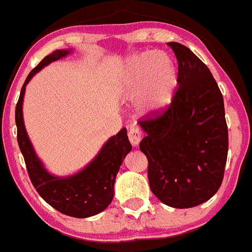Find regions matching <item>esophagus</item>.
<instances>
[{"label": "esophagus", "instance_id": "34e87169", "mask_svg": "<svg viewBox=\"0 0 252 252\" xmlns=\"http://www.w3.org/2000/svg\"><path fill=\"white\" fill-rule=\"evenodd\" d=\"M128 139H129V142H131V144L133 147L138 146L139 142H141V139H142V131H141V129L137 128V127H132V128H129Z\"/></svg>", "mask_w": 252, "mask_h": 252}]
</instances>
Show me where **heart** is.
Masks as SVG:
<instances>
[{"mask_svg":"<svg viewBox=\"0 0 252 252\" xmlns=\"http://www.w3.org/2000/svg\"><path fill=\"white\" fill-rule=\"evenodd\" d=\"M120 82L126 96H138L139 110L152 114L163 110L170 104L178 74L173 60L166 54L143 52L127 60Z\"/></svg>","mask_w":252,"mask_h":252,"instance_id":"obj_1","label":"heart"}]
</instances>
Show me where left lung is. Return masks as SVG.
Instances as JSON below:
<instances>
[{
    "mask_svg": "<svg viewBox=\"0 0 252 252\" xmlns=\"http://www.w3.org/2000/svg\"><path fill=\"white\" fill-rule=\"evenodd\" d=\"M178 60V91L170 105L139 121L146 137L148 181L174 208L208 201L220 188L228 157L223 95L208 67L185 45L169 42Z\"/></svg>",
    "mask_w": 252,
    "mask_h": 252,
    "instance_id": "8db88e82",
    "label": "left lung"
}]
</instances>
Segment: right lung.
Returning a JSON list of instances; mask_svg holds the SVG:
<instances>
[{"label": "right lung", "mask_w": 252, "mask_h": 252, "mask_svg": "<svg viewBox=\"0 0 252 252\" xmlns=\"http://www.w3.org/2000/svg\"><path fill=\"white\" fill-rule=\"evenodd\" d=\"M69 52L71 50H56L45 56L28 74L16 106L17 139L32 184L42 200L66 216L87 218L100 213L113 201L116 174L127 153L132 149L126 128L124 127L116 136L109 138L95 158L83 170L74 175L60 178L51 175L35 154L24 127L22 111L26 87L34 74L46 64L67 56Z\"/></svg>", "instance_id": "right-lung-1"}]
</instances>
